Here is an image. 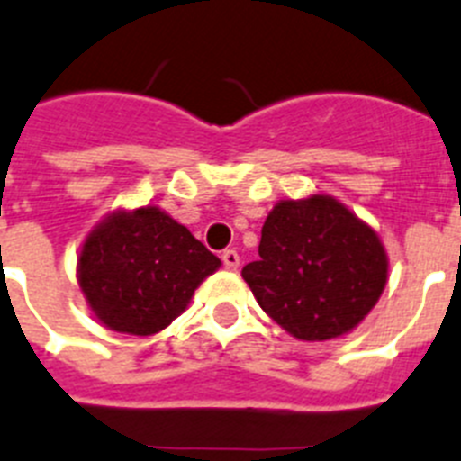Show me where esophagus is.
<instances>
[{
	"instance_id": "obj_1",
	"label": "esophagus",
	"mask_w": 461,
	"mask_h": 461,
	"mask_svg": "<svg viewBox=\"0 0 461 461\" xmlns=\"http://www.w3.org/2000/svg\"><path fill=\"white\" fill-rule=\"evenodd\" d=\"M239 262H241V259H239V253H236V250H225V253H222V264H225V269L236 271L239 269Z\"/></svg>"
}]
</instances>
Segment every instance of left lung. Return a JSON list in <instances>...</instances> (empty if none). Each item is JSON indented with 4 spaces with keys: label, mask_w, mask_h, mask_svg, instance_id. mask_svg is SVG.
Returning a JSON list of instances; mask_svg holds the SVG:
<instances>
[{
    "label": "left lung",
    "mask_w": 461,
    "mask_h": 461,
    "mask_svg": "<svg viewBox=\"0 0 461 461\" xmlns=\"http://www.w3.org/2000/svg\"><path fill=\"white\" fill-rule=\"evenodd\" d=\"M259 306L302 341L357 327L387 283L378 234L327 194L276 203L262 227L259 259L241 271Z\"/></svg>",
    "instance_id": "1"
}]
</instances>
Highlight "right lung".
I'll use <instances>...</instances> for the list:
<instances>
[{
	"label": "right lung",
	"instance_id": "right-lung-1",
	"mask_svg": "<svg viewBox=\"0 0 461 461\" xmlns=\"http://www.w3.org/2000/svg\"><path fill=\"white\" fill-rule=\"evenodd\" d=\"M220 267L190 230L155 206L118 211L87 234L78 283L109 330L150 336L183 313Z\"/></svg>",
	"mask_w": 461,
	"mask_h": 461
}]
</instances>
